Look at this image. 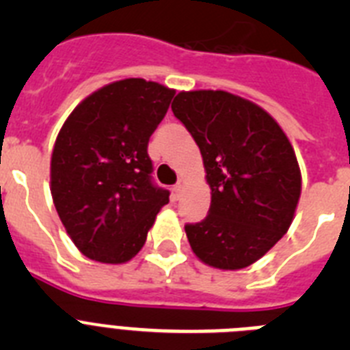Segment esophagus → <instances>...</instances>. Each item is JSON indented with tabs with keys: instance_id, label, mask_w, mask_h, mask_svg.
<instances>
[{
	"instance_id": "obj_1",
	"label": "esophagus",
	"mask_w": 350,
	"mask_h": 350,
	"mask_svg": "<svg viewBox=\"0 0 350 350\" xmlns=\"http://www.w3.org/2000/svg\"><path fill=\"white\" fill-rule=\"evenodd\" d=\"M184 187H185V182L180 178V180H178L177 184L173 185V193L177 194V196H180V194L184 193Z\"/></svg>"
}]
</instances>
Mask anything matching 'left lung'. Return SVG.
Segmentation results:
<instances>
[{
    "mask_svg": "<svg viewBox=\"0 0 350 350\" xmlns=\"http://www.w3.org/2000/svg\"><path fill=\"white\" fill-rule=\"evenodd\" d=\"M173 116L191 133L212 189L208 215L185 224L194 254L240 270L289 230L301 193L295 150L273 117L226 91L178 92Z\"/></svg>",
    "mask_w": 350,
    "mask_h": 350,
    "instance_id": "1",
    "label": "left lung"
}]
</instances>
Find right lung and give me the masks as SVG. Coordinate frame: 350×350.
Here are the masks:
<instances>
[{
	"label": "right lung",
	"mask_w": 350,
	"mask_h": 350,
	"mask_svg": "<svg viewBox=\"0 0 350 350\" xmlns=\"http://www.w3.org/2000/svg\"><path fill=\"white\" fill-rule=\"evenodd\" d=\"M173 89L144 79L108 83L61 128L51 191L66 233L89 259L120 265L138 254L170 191L152 180L147 147Z\"/></svg>",
	"instance_id": "add662e5"
}]
</instances>
